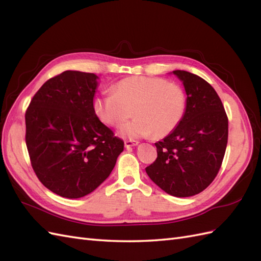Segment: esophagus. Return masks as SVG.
Instances as JSON below:
<instances>
[{
    "mask_svg": "<svg viewBox=\"0 0 261 261\" xmlns=\"http://www.w3.org/2000/svg\"><path fill=\"white\" fill-rule=\"evenodd\" d=\"M124 145H125L126 148H129V147H133V146H137L138 145V141L137 140H132V139L125 140Z\"/></svg>",
    "mask_w": 261,
    "mask_h": 261,
    "instance_id": "34e87169",
    "label": "esophagus"
}]
</instances>
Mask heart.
Returning <instances> with one entry per match:
<instances>
[{"label": "heart", "instance_id": "obj_1", "mask_svg": "<svg viewBox=\"0 0 261 261\" xmlns=\"http://www.w3.org/2000/svg\"><path fill=\"white\" fill-rule=\"evenodd\" d=\"M99 120L110 127L123 126V137H165L183 120L186 93L181 87L161 77L130 76L113 86V93H102L93 101Z\"/></svg>", "mask_w": 261, "mask_h": 261}]
</instances>
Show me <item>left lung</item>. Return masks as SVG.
I'll list each match as a JSON object with an SVG mask.
<instances>
[{
  "mask_svg": "<svg viewBox=\"0 0 261 261\" xmlns=\"http://www.w3.org/2000/svg\"><path fill=\"white\" fill-rule=\"evenodd\" d=\"M173 73L185 87V115L170 135L155 143L158 156L146 172L165 193L191 197L206 189L219 173L227 145L228 120L209 83L186 70Z\"/></svg>",
  "mask_w": 261,
  "mask_h": 261,
  "instance_id": "1",
  "label": "left lung"
}]
</instances>
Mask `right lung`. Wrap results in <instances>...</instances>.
Returning <instances> with one entry per match:
<instances>
[{
	"mask_svg": "<svg viewBox=\"0 0 261 261\" xmlns=\"http://www.w3.org/2000/svg\"><path fill=\"white\" fill-rule=\"evenodd\" d=\"M97 78L65 70L46 81L26 110L31 167L46 188L65 198L93 192L124 149V141L94 113Z\"/></svg>",
	"mask_w": 261,
	"mask_h": 261,
	"instance_id": "obj_1",
	"label": "right lung"
}]
</instances>
